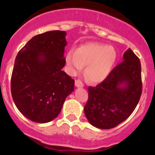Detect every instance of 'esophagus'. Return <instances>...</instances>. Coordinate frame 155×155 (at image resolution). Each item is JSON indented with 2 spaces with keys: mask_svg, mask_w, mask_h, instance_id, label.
Here are the masks:
<instances>
[{
  "mask_svg": "<svg viewBox=\"0 0 155 155\" xmlns=\"http://www.w3.org/2000/svg\"><path fill=\"white\" fill-rule=\"evenodd\" d=\"M75 85L76 87H83L84 86V84H83V82H82L80 80H75Z\"/></svg>",
  "mask_w": 155,
  "mask_h": 155,
  "instance_id": "34e87169",
  "label": "esophagus"
}]
</instances>
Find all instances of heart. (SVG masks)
Listing matches in <instances>:
<instances>
[{
    "label": "heart",
    "mask_w": 155,
    "mask_h": 155,
    "mask_svg": "<svg viewBox=\"0 0 155 155\" xmlns=\"http://www.w3.org/2000/svg\"><path fill=\"white\" fill-rule=\"evenodd\" d=\"M117 59V52L112 46L91 42L71 49L66 56V61L72 73H76L87 65L85 75L94 83L104 80L110 73Z\"/></svg>",
    "instance_id": "heart-1"
}]
</instances>
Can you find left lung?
I'll return each instance as SVG.
<instances>
[{
    "instance_id": "left-lung-1",
    "label": "left lung",
    "mask_w": 155,
    "mask_h": 155,
    "mask_svg": "<svg viewBox=\"0 0 155 155\" xmlns=\"http://www.w3.org/2000/svg\"><path fill=\"white\" fill-rule=\"evenodd\" d=\"M124 61L96 87H88L84 114L88 121L101 129H110L124 121L132 114L142 94L141 64L128 49Z\"/></svg>"
}]
</instances>
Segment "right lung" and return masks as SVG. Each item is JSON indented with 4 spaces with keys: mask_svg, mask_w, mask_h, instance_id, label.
Listing matches in <instances>:
<instances>
[{
    "mask_svg": "<svg viewBox=\"0 0 155 155\" xmlns=\"http://www.w3.org/2000/svg\"><path fill=\"white\" fill-rule=\"evenodd\" d=\"M65 31H47L35 36L18 53L11 78L15 106L31 121L47 123L56 118L75 80L62 68L67 45Z\"/></svg>",
    "mask_w": 155,
    "mask_h": 155,
    "instance_id": "add662e5",
    "label": "right lung"
}]
</instances>
